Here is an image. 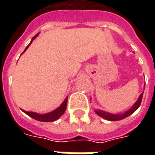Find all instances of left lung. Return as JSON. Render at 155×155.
I'll list each match as a JSON object with an SVG mask.
<instances>
[{"label":"left lung","mask_w":155,"mask_h":155,"mask_svg":"<svg viewBox=\"0 0 155 155\" xmlns=\"http://www.w3.org/2000/svg\"><path fill=\"white\" fill-rule=\"evenodd\" d=\"M143 94H140V97L138 99V101L135 102V104H134V106L130 110H129L128 111H126L125 113H124V114H110V113H107V112H105V111H102V110H95V113L98 114V115H100L102 118H104L105 120H110V121H117V120H123L124 118H126V117L130 116V114H132L134 112V111L136 110L138 108L140 107V104H141V101H142V98H143Z\"/></svg>","instance_id":"obj_1"}]
</instances>
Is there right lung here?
<instances>
[{
  "instance_id": "add662e5",
  "label": "right lung",
  "mask_w": 155,
  "mask_h": 155,
  "mask_svg": "<svg viewBox=\"0 0 155 155\" xmlns=\"http://www.w3.org/2000/svg\"><path fill=\"white\" fill-rule=\"evenodd\" d=\"M37 35H38V34H36V35L32 38L31 43L27 45V47L25 48V50L24 51V52L26 51V49L29 47V45L31 44V42L33 41V40H34ZM66 105H67V98L64 100V101L62 103V104H61L60 107L57 108L56 110H54V111H52L51 113L40 114H36L35 112H28V111H25L23 110H23V112H25L27 115L31 116V118H33V119H35V120H38V121H41V122H52V121H54V120H58L62 114H64V111H65V109H66Z\"/></svg>"
}]
</instances>
